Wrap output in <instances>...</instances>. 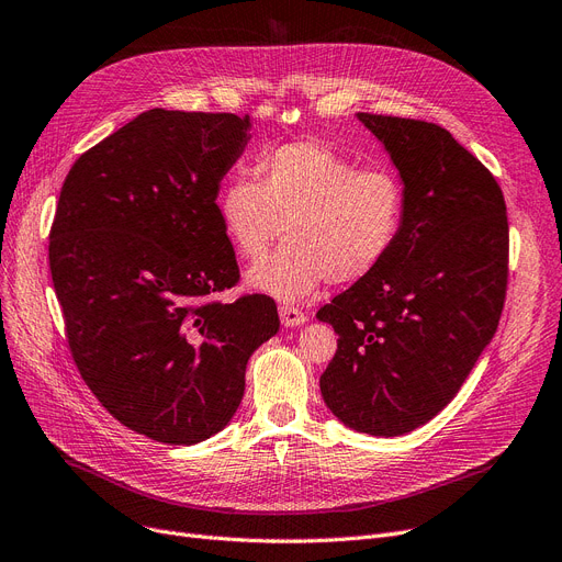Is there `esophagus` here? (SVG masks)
<instances>
[{"mask_svg":"<svg viewBox=\"0 0 562 562\" xmlns=\"http://www.w3.org/2000/svg\"><path fill=\"white\" fill-rule=\"evenodd\" d=\"M279 316H281L283 327H300V325L306 323V313L295 308V306H281Z\"/></svg>","mask_w":562,"mask_h":562,"instance_id":"esophagus-1","label":"esophagus"}]
</instances>
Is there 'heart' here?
<instances>
[{
    "label": "heart",
    "mask_w": 562,
    "mask_h": 562,
    "mask_svg": "<svg viewBox=\"0 0 562 562\" xmlns=\"http://www.w3.org/2000/svg\"><path fill=\"white\" fill-rule=\"evenodd\" d=\"M406 191L387 166L359 168L350 156L302 140L262 154L254 177H235L216 198L223 237L260 258L281 231L285 244L256 262L246 288L300 302L327 283L369 277L398 239Z\"/></svg>",
    "instance_id": "obj_1"
}]
</instances>
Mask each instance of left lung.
<instances>
[{"label":"left lung","mask_w":562,"mask_h":562,"mask_svg":"<svg viewBox=\"0 0 562 562\" xmlns=\"http://www.w3.org/2000/svg\"><path fill=\"white\" fill-rule=\"evenodd\" d=\"M357 120L398 170L406 212L387 258L318 311L339 336L321 392L348 429L392 438L434 419L491 344L509 228L496 179L450 131Z\"/></svg>","instance_id":"8db88e82"}]
</instances>
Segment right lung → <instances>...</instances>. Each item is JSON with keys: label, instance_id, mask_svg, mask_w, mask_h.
Instances as JSON below:
<instances>
[{"label": "right lung", "instance_id": "right-lung-1", "mask_svg": "<svg viewBox=\"0 0 562 562\" xmlns=\"http://www.w3.org/2000/svg\"><path fill=\"white\" fill-rule=\"evenodd\" d=\"M249 117L154 108L74 164L50 231V274L87 387L131 431L198 445L226 429L277 304L207 302L239 279L216 214Z\"/></svg>", "mask_w": 562, "mask_h": 562}]
</instances>
